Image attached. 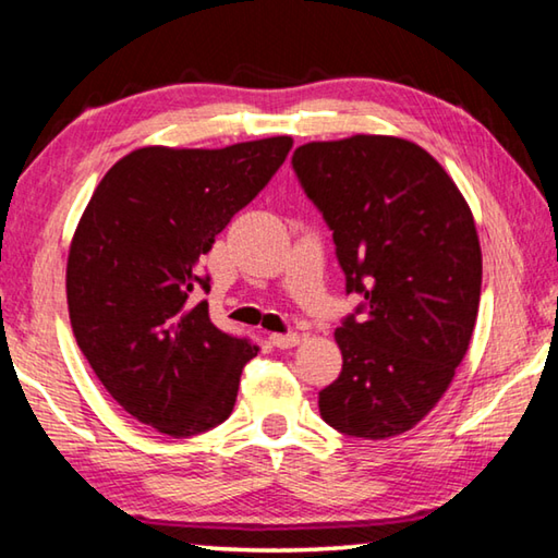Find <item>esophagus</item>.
Returning <instances> with one entry per match:
<instances>
[{
  "label": "esophagus",
  "instance_id": "obj_1",
  "mask_svg": "<svg viewBox=\"0 0 558 558\" xmlns=\"http://www.w3.org/2000/svg\"><path fill=\"white\" fill-rule=\"evenodd\" d=\"M270 344L278 347V349H290V347L300 344V337L295 332H290V335H270Z\"/></svg>",
  "mask_w": 558,
  "mask_h": 558
}]
</instances>
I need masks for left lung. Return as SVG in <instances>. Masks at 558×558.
<instances>
[{
    "instance_id": "obj_1",
    "label": "left lung",
    "mask_w": 558,
    "mask_h": 558,
    "mask_svg": "<svg viewBox=\"0 0 558 558\" xmlns=\"http://www.w3.org/2000/svg\"><path fill=\"white\" fill-rule=\"evenodd\" d=\"M292 169L332 231L347 295L337 327L342 374L319 415L352 438L401 436L426 418L470 347L483 286L475 219L426 149L352 135L300 145Z\"/></svg>"
}]
</instances>
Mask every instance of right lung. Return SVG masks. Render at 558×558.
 <instances>
[{"mask_svg":"<svg viewBox=\"0 0 558 558\" xmlns=\"http://www.w3.org/2000/svg\"><path fill=\"white\" fill-rule=\"evenodd\" d=\"M292 137L223 149L140 147L108 169L73 233L65 295L93 372L130 415L172 438L229 418L258 354L209 319L199 260L286 162Z\"/></svg>","mask_w":558,"mask_h":558,"instance_id":"add662e5","label":"right lung"}]
</instances>
